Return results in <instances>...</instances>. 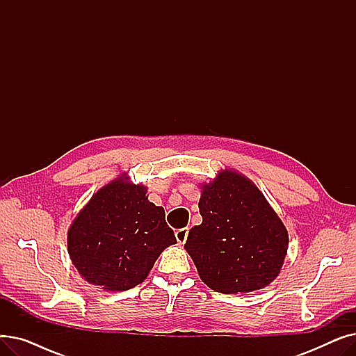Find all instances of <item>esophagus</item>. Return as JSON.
<instances>
[{
  "instance_id": "esophagus-1",
  "label": "esophagus",
  "mask_w": 356,
  "mask_h": 356,
  "mask_svg": "<svg viewBox=\"0 0 356 356\" xmlns=\"http://www.w3.org/2000/svg\"><path fill=\"white\" fill-rule=\"evenodd\" d=\"M188 234H189L188 228H181V229L176 231V239L179 244H184L186 239H188Z\"/></svg>"
}]
</instances>
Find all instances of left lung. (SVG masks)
Wrapping results in <instances>:
<instances>
[{"label":"left lung","mask_w":356,"mask_h":356,"mask_svg":"<svg viewBox=\"0 0 356 356\" xmlns=\"http://www.w3.org/2000/svg\"><path fill=\"white\" fill-rule=\"evenodd\" d=\"M199 212L203 220L184 248L204 284L223 294L250 293L278 275L289 234L251 180L220 172L203 186Z\"/></svg>","instance_id":"obj_1"}]
</instances>
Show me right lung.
Instances as JSON below:
<instances>
[{
  "label": "right lung",
  "instance_id": "right-lung-1",
  "mask_svg": "<svg viewBox=\"0 0 356 356\" xmlns=\"http://www.w3.org/2000/svg\"><path fill=\"white\" fill-rule=\"evenodd\" d=\"M143 184L117 179L102 188L67 232L72 263L88 283L124 291L143 283L156 259L176 244L165 213Z\"/></svg>",
  "mask_w": 356,
  "mask_h": 356
}]
</instances>
